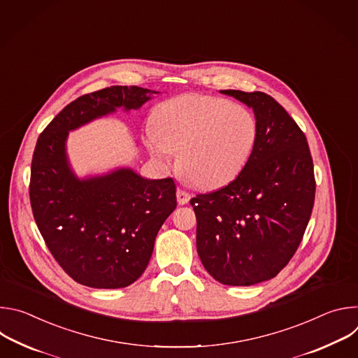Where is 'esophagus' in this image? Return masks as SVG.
I'll list each match as a JSON object with an SVG mask.
<instances>
[{
    "label": "esophagus",
    "instance_id": "1",
    "mask_svg": "<svg viewBox=\"0 0 358 358\" xmlns=\"http://www.w3.org/2000/svg\"><path fill=\"white\" fill-rule=\"evenodd\" d=\"M189 194L185 192L184 189H177V202L180 203V206H185V203L189 201Z\"/></svg>",
    "mask_w": 358,
    "mask_h": 358
}]
</instances>
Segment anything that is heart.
<instances>
[{
    "label": "heart",
    "mask_w": 358,
    "mask_h": 358,
    "mask_svg": "<svg viewBox=\"0 0 358 358\" xmlns=\"http://www.w3.org/2000/svg\"><path fill=\"white\" fill-rule=\"evenodd\" d=\"M150 155L170 163L178 155L181 176L203 189L220 188L248 164L258 140V122L245 106L199 93L167 99L151 113Z\"/></svg>",
    "instance_id": "b5f03b06"
}]
</instances>
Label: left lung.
I'll return each mask as SVG.
<instances>
[{
	"label": "left lung",
	"instance_id": "obj_1",
	"mask_svg": "<svg viewBox=\"0 0 358 358\" xmlns=\"http://www.w3.org/2000/svg\"><path fill=\"white\" fill-rule=\"evenodd\" d=\"M221 93L252 108L258 140L234 181L189 201L196 252L220 283L250 286L275 278L297 250L315 203L313 160L304 133L272 96Z\"/></svg>",
	"mask_w": 358,
	"mask_h": 358
}]
</instances>
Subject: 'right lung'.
<instances>
[{
    "instance_id": "right-lung-1",
    "label": "right lung",
    "mask_w": 358,
    "mask_h": 358,
    "mask_svg": "<svg viewBox=\"0 0 358 358\" xmlns=\"http://www.w3.org/2000/svg\"><path fill=\"white\" fill-rule=\"evenodd\" d=\"M155 93L110 86L83 94L38 137L29 182L32 214L55 261L80 285L119 289L136 282L177 198L173 178L147 180L131 169L78 178L66 156L68 134L119 108L138 109Z\"/></svg>"
}]
</instances>
